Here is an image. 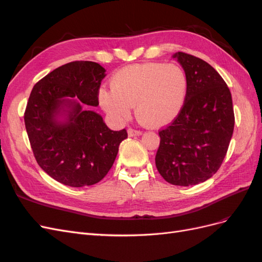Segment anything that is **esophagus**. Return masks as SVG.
I'll list each match as a JSON object with an SVG mask.
<instances>
[{"label": "esophagus", "mask_w": 262, "mask_h": 262, "mask_svg": "<svg viewBox=\"0 0 262 262\" xmlns=\"http://www.w3.org/2000/svg\"><path fill=\"white\" fill-rule=\"evenodd\" d=\"M142 132L139 130H133V129H128V136L129 137H137V136H141Z\"/></svg>", "instance_id": "1"}]
</instances>
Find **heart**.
I'll list each match as a JSON object with an SVG mask.
<instances>
[{"label": "heart", "mask_w": 262, "mask_h": 262, "mask_svg": "<svg viewBox=\"0 0 262 262\" xmlns=\"http://www.w3.org/2000/svg\"><path fill=\"white\" fill-rule=\"evenodd\" d=\"M112 89L99 91L101 108L116 120L131 114L152 128L171 123L181 113L188 95V77L178 64L149 62L124 67L113 75Z\"/></svg>", "instance_id": "1"}]
</instances>
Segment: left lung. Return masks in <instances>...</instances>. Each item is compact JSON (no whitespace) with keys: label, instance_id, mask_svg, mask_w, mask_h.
<instances>
[{"label":"left lung","instance_id":"obj_1","mask_svg":"<svg viewBox=\"0 0 262 262\" xmlns=\"http://www.w3.org/2000/svg\"><path fill=\"white\" fill-rule=\"evenodd\" d=\"M188 77V95L179 116L160 131L155 164L171 185L194 186L211 178L226 155L234 131L232 95L209 63L176 52Z\"/></svg>","mask_w":262,"mask_h":262}]
</instances>
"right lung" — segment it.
Wrapping results in <instances>:
<instances>
[{
    "mask_svg": "<svg viewBox=\"0 0 262 262\" xmlns=\"http://www.w3.org/2000/svg\"><path fill=\"white\" fill-rule=\"evenodd\" d=\"M106 70L96 62L75 61L53 70L30 93L26 131L38 165L70 187L97 184L112 168L128 133L110 130L98 106Z\"/></svg>",
    "mask_w": 262,
    "mask_h": 262,
    "instance_id": "1",
    "label": "right lung"
}]
</instances>
